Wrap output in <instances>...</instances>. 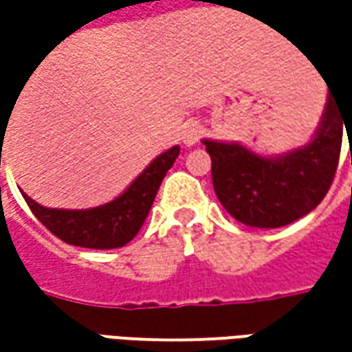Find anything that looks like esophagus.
I'll list each match as a JSON object with an SVG mask.
<instances>
[{
  "label": "esophagus",
  "instance_id": "obj_1",
  "mask_svg": "<svg viewBox=\"0 0 352 352\" xmlns=\"http://www.w3.org/2000/svg\"><path fill=\"white\" fill-rule=\"evenodd\" d=\"M201 133H204V129L199 127L197 123H194V121H190V123H186V127H184L182 131V141L184 144H196L199 139H201Z\"/></svg>",
  "mask_w": 352,
  "mask_h": 352
}]
</instances>
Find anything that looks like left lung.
<instances>
[{
	"label": "left lung",
	"instance_id": "8db88e82",
	"mask_svg": "<svg viewBox=\"0 0 352 352\" xmlns=\"http://www.w3.org/2000/svg\"><path fill=\"white\" fill-rule=\"evenodd\" d=\"M352 135V91L329 89L316 139L280 158H263L241 144L204 141L211 156V180L221 206L236 221L274 229L316 210L329 192L343 144Z\"/></svg>",
	"mask_w": 352,
	"mask_h": 352
}]
</instances>
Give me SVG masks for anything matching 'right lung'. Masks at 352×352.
Here are the masks:
<instances>
[{"mask_svg": "<svg viewBox=\"0 0 352 352\" xmlns=\"http://www.w3.org/2000/svg\"><path fill=\"white\" fill-rule=\"evenodd\" d=\"M3 137L6 135L1 131V139ZM178 155L180 146H172L151 162V166L129 186L123 196L102 208L80 211L48 210L25 194L23 197L34 217L64 243L84 249H119L139 233L155 201L156 192Z\"/></svg>", "mask_w": 352, "mask_h": 352, "instance_id": "1", "label": "right lung"}]
</instances>
